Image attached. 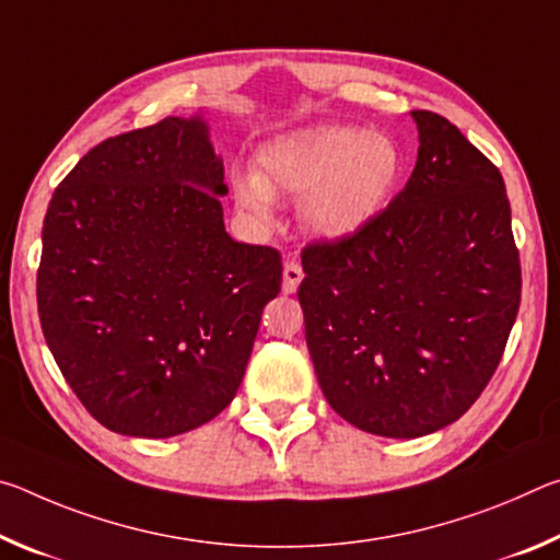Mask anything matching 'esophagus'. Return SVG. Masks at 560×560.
Masks as SVG:
<instances>
[{"mask_svg": "<svg viewBox=\"0 0 560 560\" xmlns=\"http://www.w3.org/2000/svg\"><path fill=\"white\" fill-rule=\"evenodd\" d=\"M301 279H303V269L299 261L291 259L283 264V293H296Z\"/></svg>", "mask_w": 560, "mask_h": 560, "instance_id": "esophagus-1", "label": "esophagus"}]
</instances>
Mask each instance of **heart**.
<instances>
[{
  "label": "heart",
  "mask_w": 560,
  "mask_h": 560,
  "mask_svg": "<svg viewBox=\"0 0 560 560\" xmlns=\"http://www.w3.org/2000/svg\"><path fill=\"white\" fill-rule=\"evenodd\" d=\"M402 170V155L385 132L318 126L264 145L257 175H234L242 210L271 222V202H299L301 222L326 240H343L383 210Z\"/></svg>",
  "instance_id": "1"
}]
</instances>
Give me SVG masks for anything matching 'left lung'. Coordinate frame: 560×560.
<instances>
[{"mask_svg": "<svg viewBox=\"0 0 560 560\" xmlns=\"http://www.w3.org/2000/svg\"><path fill=\"white\" fill-rule=\"evenodd\" d=\"M407 185L358 232L303 246L299 301L328 405L358 430L447 428L494 375L521 303L499 167L432 110Z\"/></svg>", "mask_w": 560, "mask_h": 560, "instance_id": "left-lung-1", "label": "left lung"}]
</instances>
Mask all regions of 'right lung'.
Here are the masks:
<instances>
[{"instance_id": "right-lung-1", "label": "right lung", "mask_w": 560, "mask_h": 560, "mask_svg": "<svg viewBox=\"0 0 560 560\" xmlns=\"http://www.w3.org/2000/svg\"><path fill=\"white\" fill-rule=\"evenodd\" d=\"M200 116L91 148L44 217L36 303L66 383L110 432L163 440L240 390L281 254L224 230Z\"/></svg>"}]
</instances>
